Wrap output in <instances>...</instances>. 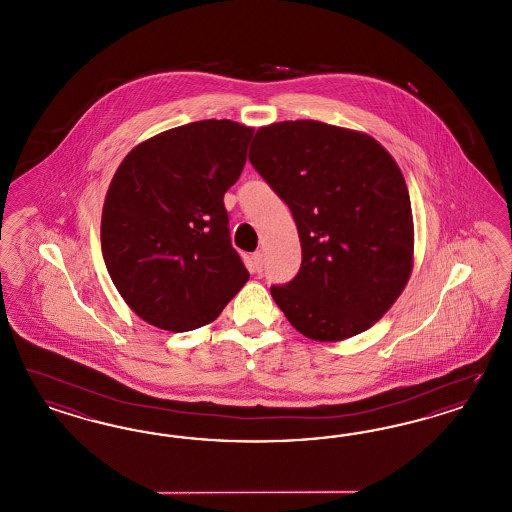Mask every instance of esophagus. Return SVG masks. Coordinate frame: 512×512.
<instances>
[{
    "mask_svg": "<svg viewBox=\"0 0 512 512\" xmlns=\"http://www.w3.org/2000/svg\"><path fill=\"white\" fill-rule=\"evenodd\" d=\"M252 260H254V267H256V271H258V273H262V269H264V252H262V250L254 252Z\"/></svg>",
    "mask_w": 512,
    "mask_h": 512,
    "instance_id": "34e87169",
    "label": "esophagus"
}]
</instances>
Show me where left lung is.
Wrapping results in <instances>:
<instances>
[{
  "label": "left lung",
  "mask_w": 512,
  "mask_h": 512,
  "mask_svg": "<svg viewBox=\"0 0 512 512\" xmlns=\"http://www.w3.org/2000/svg\"><path fill=\"white\" fill-rule=\"evenodd\" d=\"M248 160L290 207L301 267L271 296L314 341H343L386 313L413 269L411 198L394 158L367 133L316 120L260 128Z\"/></svg>",
  "instance_id": "8db88e82"
}]
</instances>
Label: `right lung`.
Here are the masks:
<instances>
[{"label": "right lung", "instance_id": "obj_1", "mask_svg": "<svg viewBox=\"0 0 512 512\" xmlns=\"http://www.w3.org/2000/svg\"><path fill=\"white\" fill-rule=\"evenodd\" d=\"M252 128L199 120L158 133L122 160L101 215V252L133 313L162 330L213 322L248 271L231 247L224 194Z\"/></svg>", "mask_w": 512, "mask_h": 512}]
</instances>
